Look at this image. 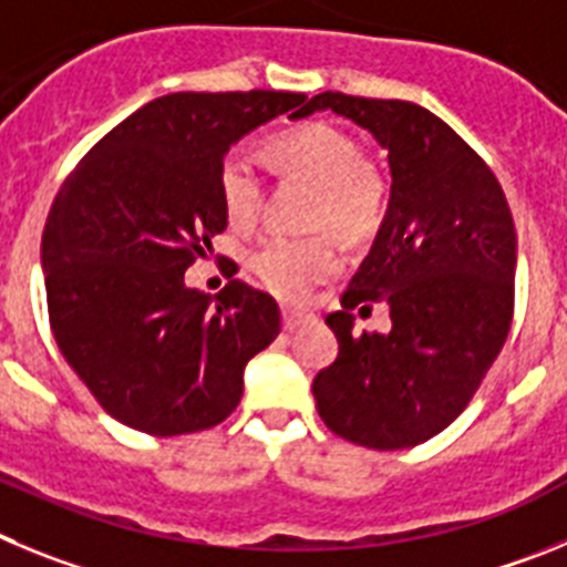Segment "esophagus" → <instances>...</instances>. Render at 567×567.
I'll return each instance as SVG.
<instances>
[{
    "mask_svg": "<svg viewBox=\"0 0 567 567\" xmlns=\"http://www.w3.org/2000/svg\"><path fill=\"white\" fill-rule=\"evenodd\" d=\"M305 321V313H299V310H290V308H282V328L285 330H296L299 324Z\"/></svg>",
    "mask_w": 567,
    "mask_h": 567,
    "instance_id": "34e87169",
    "label": "esophagus"
}]
</instances>
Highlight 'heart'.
Segmentation results:
<instances>
[{
  "mask_svg": "<svg viewBox=\"0 0 567 567\" xmlns=\"http://www.w3.org/2000/svg\"><path fill=\"white\" fill-rule=\"evenodd\" d=\"M274 163L316 183L310 226L333 228L344 243H364L384 223L390 188L353 135L330 121H305L271 137ZM223 212L237 231L257 226L262 212V177L248 152L231 150L217 169ZM341 268V251L330 234L271 237L248 254V271L279 299H302L313 285Z\"/></svg>",
  "mask_w": 567,
  "mask_h": 567,
  "instance_id": "1",
  "label": "heart"
}]
</instances>
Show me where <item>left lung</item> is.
<instances>
[{
	"instance_id": "1",
	"label": "left lung",
	"mask_w": 567,
	"mask_h": 567,
	"mask_svg": "<svg viewBox=\"0 0 567 567\" xmlns=\"http://www.w3.org/2000/svg\"><path fill=\"white\" fill-rule=\"evenodd\" d=\"M390 157V208L328 316L339 355L313 379L328 430L367 449L430 441L474 398L514 316L517 237L497 177L437 115L410 101L319 93ZM391 305L390 334L352 333V310Z\"/></svg>"
}]
</instances>
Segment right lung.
<instances>
[{
    "instance_id": "right-lung-1",
    "label": "right lung",
    "mask_w": 567,
    "mask_h": 567,
    "mask_svg": "<svg viewBox=\"0 0 567 567\" xmlns=\"http://www.w3.org/2000/svg\"><path fill=\"white\" fill-rule=\"evenodd\" d=\"M302 110L305 95L277 90L163 95L106 132L55 195L42 237L50 328L115 421L172 437L237 410L279 308L243 279L212 299L183 274L228 226L217 192L228 146Z\"/></svg>"
}]
</instances>
